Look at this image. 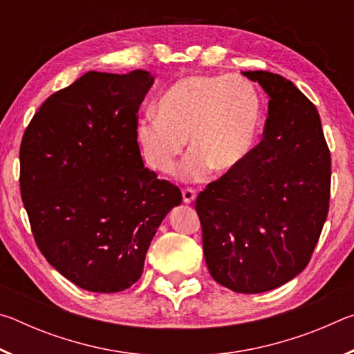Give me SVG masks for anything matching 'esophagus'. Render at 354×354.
<instances>
[{
    "mask_svg": "<svg viewBox=\"0 0 354 354\" xmlns=\"http://www.w3.org/2000/svg\"><path fill=\"white\" fill-rule=\"evenodd\" d=\"M195 196H196V192L194 190V189H190V187H185V189H183V200H184V203H192L195 200Z\"/></svg>",
    "mask_w": 354,
    "mask_h": 354,
    "instance_id": "obj_1",
    "label": "esophagus"
}]
</instances>
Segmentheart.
I'll return each mask as SVG.
<instances>
[{
	"label": "heart",
	"mask_w": 354,
	"mask_h": 354,
	"mask_svg": "<svg viewBox=\"0 0 354 354\" xmlns=\"http://www.w3.org/2000/svg\"><path fill=\"white\" fill-rule=\"evenodd\" d=\"M262 122L256 87L241 76H187L158 103V117L137 123L136 139L149 169L170 173L189 139L179 176L198 181L209 170L226 175L250 158Z\"/></svg>",
	"instance_id": "heart-1"
}]
</instances>
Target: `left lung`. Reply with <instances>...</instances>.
Wrapping results in <instances>:
<instances>
[{
    "label": "left lung",
    "instance_id": "8db88e82",
    "mask_svg": "<svg viewBox=\"0 0 354 354\" xmlns=\"http://www.w3.org/2000/svg\"><path fill=\"white\" fill-rule=\"evenodd\" d=\"M268 95L262 140L237 170L206 185L195 209L211 277L239 293L286 284L310 261L325 225L331 156L317 107L270 71H242Z\"/></svg>",
    "mask_w": 354,
    "mask_h": 354
}]
</instances>
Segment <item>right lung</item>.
Returning a JSON list of instances; mask_svg holds the SVG:
<instances>
[{"mask_svg":"<svg viewBox=\"0 0 354 354\" xmlns=\"http://www.w3.org/2000/svg\"><path fill=\"white\" fill-rule=\"evenodd\" d=\"M145 70L88 71L53 93L20 147L21 200L41 254L84 290L139 281L153 237L181 192L143 165L137 112Z\"/></svg>","mask_w":354,"mask_h":354,"instance_id":"add662e5","label":"right lung"}]
</instances>
